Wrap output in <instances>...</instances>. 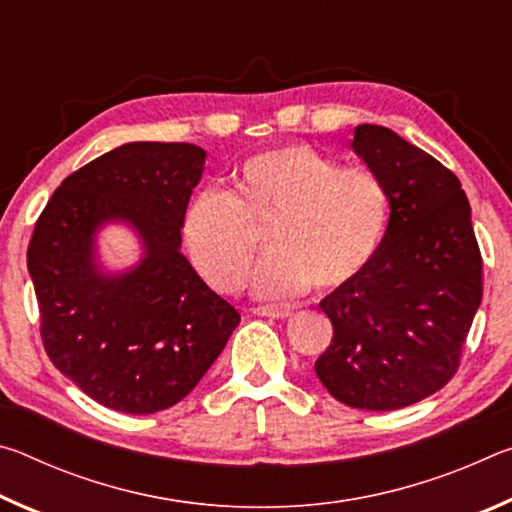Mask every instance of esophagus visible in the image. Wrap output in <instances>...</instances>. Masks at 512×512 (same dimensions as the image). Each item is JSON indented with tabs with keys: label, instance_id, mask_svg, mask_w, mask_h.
<instances>
[{
	"label": "esophagus",
	"instance_id": "obj_1",
	"mask_svg": "<svg viewBox=\"0 0 512 512\" xmlns=\"http://www.w3.org/2000/svg\"><path fill=\"white\" fill-rule=\"evenodd\" d=\"M253 314L266 316V318H289V316H293V309L277 307V305H266V307H255Z\"/></svg>",
	"mask_w": 512,
	"mask_h": 512
}]
</instances>
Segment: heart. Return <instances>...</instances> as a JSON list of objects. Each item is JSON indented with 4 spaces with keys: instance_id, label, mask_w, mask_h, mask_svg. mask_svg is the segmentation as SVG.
<instances>
[{
    "instance_id": "obj_1",
    "label": "heart",
    "mask_w": 512,
    "mask_h": 512,
    "mask_svg": "<svg viewBox=\"0 0 512 512\" xmlns=\"http://www.w3.org/2000/svg\"><path fill=\"white\" fill-rule=\"evenodd\" d=\"M388 189L375 171L343 167L305 144L255 153L232 173L230 194L205 187L183 212L187 255L221 293L244 284L264 230L271 257L253 289L289 298L309 284L327 291L359 277L386 235Z\"/></svg>"
}]
</instances>
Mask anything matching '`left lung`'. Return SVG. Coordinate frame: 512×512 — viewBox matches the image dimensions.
<instances>
[{"label": "left lung", "mask_w": 512, "mask_h": 512, "mask_svg": "<svg viewBox=\"0 0 512 512\" xmlns=\"http://www.w3.org/2000/svg\"><path fill=\"white\" fill-rule=\"evenodd\" d=\"M352 149L384 180L391 219L366 271L320 300L334 336L314 368L339 402L393 411L456 375L483 259L452 171L384 126H357Z\"/></svg>", "instance_id": "1"}]
</instances>
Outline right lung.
Here are the masks:
<instances>
[{
  "mask_svg": "<svg viewBox=\"0 0 512 512\" xmlns=\"http://www.w3.org/2000/svg\"><path fill=\"white\" fill-rule=\"evenodd\" d=\"M205 164L201 146L131 142L67 176L27 250L51 363L121 413H155L194 391L239 325L180 253L183 212ZM124 220L145 244L141 264L101 274L93 235Z\"/></svg>",
  "mask_w": 512,
  "mask_h": 512,
  "instance_id": "obj_1",
  "label": "right lung"
}]
</instances>
